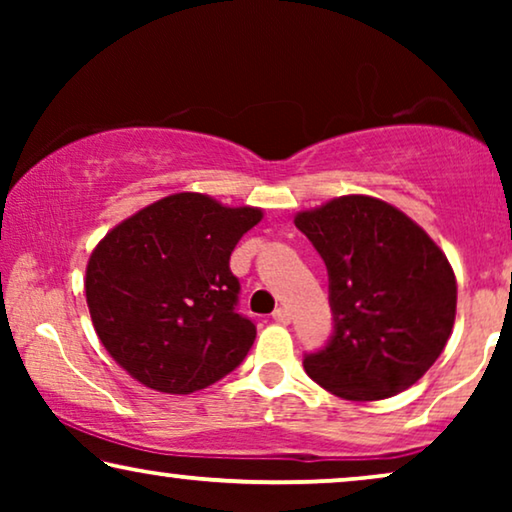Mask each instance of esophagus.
I'll list each match as a JSON object with an SVG mask.
<instances>
[{
  "mask_svg": "<svg viewBox=\"0 0 512 512\" xmlns=\"http://www.w3.org/2000/svg\"><path fill=\"white\" fill-rule=\"evenodd\" d=\"M272 319H275L277 324H291V312L286 310V307H277V310L272 312Z\"/></svg>",
  "mask_w": 512,
  "mask_h": 512,
  "instance_id": "34e87169",
  "label": "esophagus"
}]
</instances>
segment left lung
Returning <instances> with one entry per match:
<instances>
[{
	"label": "left lung",
	"instance_id": "1",
	"mask_svg": "<svg viewBox=\"0 0 512 512\" xmlns=\"http://www.w3.org/2000/svg\"><path fill=\"white\" fill-rule=\"evenodd\" d=\"M328 270L333 333L305 373L349 401L408 389L447 345L457 282L436 242L387 202L345 195L296 216Z\"/></svg>",
	"mask_w": 512,
	"mask_h": 512
}]
</instances>
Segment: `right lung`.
I'll use <instances>...</instances> for the list:
<instances>
[{
  "instance_id": "right-lung-1",
  "label": "right lung",
  "mask_w": 512,
  "mask_h": 512,
  "mask_svg": "<svg viewBox=\"0 0 512 512\" xmlns=\"http://www.w3.org/2000/svg\"><path fill=\"white\" fill-rule=\"evenodd\" d=\"M261 216L177 193L107 233L88 261L86 300L118 366L165 394H193L240 366L256 326L237 312L230 254Z\"/></svg>"
}]
</instances>
